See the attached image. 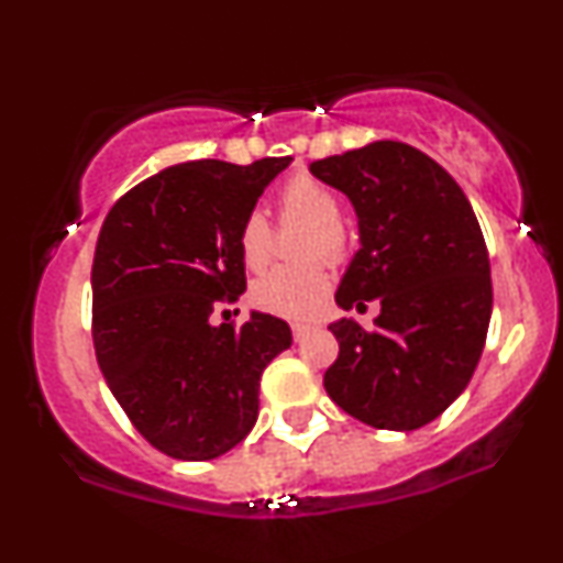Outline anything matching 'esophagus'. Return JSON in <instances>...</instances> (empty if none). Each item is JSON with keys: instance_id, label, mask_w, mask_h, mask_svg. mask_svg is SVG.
<instances>
[{"instance_id": "esophagus-1", "label": "esophagus", "mask_w": 563, "mask_h": 563, "mask_svg": "<svg viewBox=\"0 0 563 563\" xmlns=\"http://www.w3.org/2000/svg\"><path fill=\"white\" fill-rule=\"evenodd\" d=\"M290 333H294V341H301L303 335L309 333V325H303V322H294V325H290Z\"/></svg>"}]
</instances>
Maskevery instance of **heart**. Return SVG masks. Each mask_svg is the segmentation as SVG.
<instances>
[{"label": "heart", "mask_w": 563, "mask_h": 563, "mask_svg": "<svg viewBox=\"0 0 563 563\" xmlns=\"http://www.w3.org/2000/svg\"><path fill=\"white\" fill-rule=\"evenodd\" d=\"M277 214L283 224H309V235L303 238L301 245V260L312 264L269 269L251 286L249 299L256 309L275 314V318H312L331 288L325 267L314 260L341 264L349 254V235L341 224V198L331 185L312 174L299 172L280 187ZM238 251L249 269H262L273 256V228L260 211L243 217L241 228H238Z\"/></svg>", "instance_id": "1"}]
</instances>
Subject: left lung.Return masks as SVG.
Wrapping results in <instances>:
<instances>
[{"mask_svg": "<svg viewBox=\"0 0 563 563\" xmlns=\"http://www.w3.org/2000/svg\"><path fill=\"white\" fill-rule=\"evenodd\" d=\"M309 172L346 192L360 217L363 249L335 301H380L373 331L331 325L328 397L373 429H421L466 389L487 341L493 277L479 219L455 179L405 142H371Z\"/></svg>", "mask_w": 563, "mask_h": 563, "instance_id": "obj_1", "label": "left lung"}]
</instances>
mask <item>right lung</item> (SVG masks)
Returning <instances> with one entry per match:
<instances>
[{"label": "right lung", "mask_w": 563, "mask_h": 563, "mask_svg": "<svg viewBox=\"0 0 563 563\" xmlns=\"http://www.w3.org/2000/svg\"><path fill=\"white\" fill-rule=\"evenodd\" d=\"M286 158H203L134 185L108 211L92 262V339L113 397L153 448L211 461L260 416V378L290 328L251 312L211 325L245 290L238 228Z\"/></svg>", "instance_id": "add662e5"}]
</instances>
